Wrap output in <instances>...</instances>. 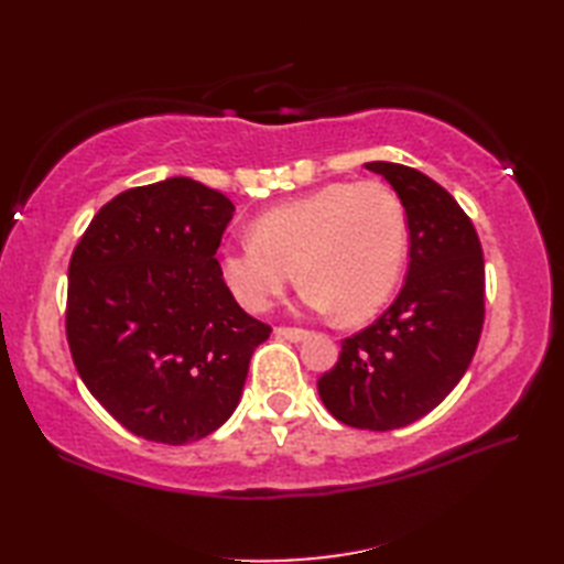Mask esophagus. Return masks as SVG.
<instances>
[{"instance_id":"34e87169","label":"esophagus","mask_w":564,"mask_h":564,"mask_svg":"<svg viewBox=\"0 0 564 564\" xmlns=\"http://www.w3.org/2000/svg\"><path fill=\"white\" fill-rule=\"evenodd\" d=\"M273 334L279 339H289V341H303L307 337V329H301V327H275Z\"/></svg>"}]
</instances>
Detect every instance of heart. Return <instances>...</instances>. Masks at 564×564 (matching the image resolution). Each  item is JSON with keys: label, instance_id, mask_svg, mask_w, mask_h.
Listing matches in <instances>:
<instances>
[{"label": "heart", "instance_id": "obj_1", "mask_svg": "<svg viewBox=\"0 0 564 564\" xmlns=\"http://www.w3.org/2000/svg\"><path fill=\"white\" fill-rule=\"evenodd\" d=\"M410 245L392 188L378 182L327 184L251 223V239L220 251V275L249 313H267L293 281L315 313L364 322L390 301Z\"/></svg>", "mask_w": 564, "mask_h": 564}]
</instances>
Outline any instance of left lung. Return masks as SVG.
<instances>
[{
    "instance_id": "1",
    "label": "left lung",
    "mask_w": 564,
    "mask_h": 564,
    "mask_svg": "<svg viewBox=\"0 0 564 564\" xmlns=\"http://www.w3.org/2000/svg\"><path fill=\"white\" fill-rule=\"evenodd\" d=\"M400 196L410 227V271L373 325L341 341L317 380L341 424L390 431L438 406L470 366L485 322L480 237L446 188L394 162H368Z\"/></svg>"
}]
</instances>
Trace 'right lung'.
<instances>
[{
  "label": "right lung",
  "mask_w": 564,
  "mask_h": 564,
  "mask_svg": "<svg viewBox=\"0 0 564 564\" xmlns=\"http://www.w3.org/2000/svg\"><path fill=\"white\" fill-rule=\"evenodd\" d=\"M232 200L188 176L128 188L69 259L67 341L84 386L130 434L198 441L242 398L271 327L227 289L215 251Z\"/></svg>",
  "instance_id": "obj_1"
}]
</instances>
